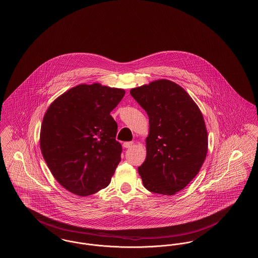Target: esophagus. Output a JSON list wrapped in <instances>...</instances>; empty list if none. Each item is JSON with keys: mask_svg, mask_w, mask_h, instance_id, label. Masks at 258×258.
Here are the masks:
<instances>
[{"mask_svg": "<svg viewBox=\"0 0 258 258\" xmlns=\"http://www.w3.org/2000/svg\"><path fill=\"white\" fill-rule=\"evenodd\" d=\"M134 142H124V144H123V146H124V148H125V149H128V148H132L133 146H134Z\"/></svg>", "mask_w": 258, "mask_h": 258, "instance_id": "obj_1", "label": "esophagus"}]
</instances>
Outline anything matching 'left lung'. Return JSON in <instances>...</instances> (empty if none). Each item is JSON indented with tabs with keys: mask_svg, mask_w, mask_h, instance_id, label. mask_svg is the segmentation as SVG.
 Segmentation results:
<instances>
[{
	"mask_svg": "<svg viewBox=\"0 0 258 258\" xmlns=\"http://www.w3.org/2000/svg\"><path fill=\"white\" fill-rule=\"evenodd\" d=\"M131 95L150 122L147 156L138 173L149 191L174 195L196 176L206 159L203 114L182 87L168 80L134 88Z\"/></svg>",
	"mask_w": 258,
	"mask_h": 258,
	"instance_id": "1",
	"label": "left lung"
}]
</instances>
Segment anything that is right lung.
I'll use <instances>...</instances> for the list:
<instances>
[{"label":"right lung","instance_id":"obj_1","mask_svg":"<svg viewBox=\"0 0 258 258\" xmlns=\"http://www.w3.org/2000/svg\"><path fill=\"white\" fill-rule=\"evenodd\" d=\"M123 89L81 84L62 94L44 116L42 155L54 178L79 196H89L109 184L121 161L117 123L110 112Z\"/></svg>","mask_w":258,"mask_h":258}]
</instances>
